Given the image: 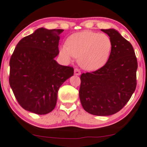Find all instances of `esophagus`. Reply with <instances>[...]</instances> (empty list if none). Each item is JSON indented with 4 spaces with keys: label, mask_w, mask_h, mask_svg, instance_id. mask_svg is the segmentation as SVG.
<instances>
[{
    "label": "esophagus",
    "mask_w": 147,
    "mask_h": 147,
    "mask_svg": "<svg viewBox=\"0 0 147 147\" xmlns=\"http://www.w3.org/2000/svg\"><path fill=\"white\" fill-rule=\"evenodd\" d=\"M74 72H75V75L79 76V75H81V71H80V70L78 69V68H75V70H74Z\"/></svg>",
    "instance_id": "esophagus-1"
}]
</instances>
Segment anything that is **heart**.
I'll return each instance as SVG.
<instances>
[{"label": "heart", "mask_w": 147, "mask_h": 147, "mask_svg": "<svg viewBox=\"0 0 147 147\" xmlns=\"http://www.w3.org/2000/svg\"><path fill=\"white\" fill-rule=\"evenodd\" d=\"M113 42L105 34L85 30L70 35L66 45L60 48V55L69 62L73 57L83 69L94 71L102 68L109 60Z\"/></svg>", "instance_id": "heart-1"}]
</instances>
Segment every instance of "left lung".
<instances>
[{
    "mask_svg": "<svg viewBox=\"0 0 147 147\" xmlns=\"http://www.w3.org/2000/svg\"><path fill=\"white\" fill-rule=\"evenodd\" d=\"M113 42L105 66L81 75L79 98L85 111L109 116L123 109L136 87L138 63L130 42L115 29H102Z\"/></svg>",
    "mask_w": 147,
    "mask_h": 147,
    "instance_id": "obj_1",
    "label": "left lung"
}]
</instances>
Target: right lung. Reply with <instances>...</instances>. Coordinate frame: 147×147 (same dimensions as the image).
<instances>
[{"instance_id": "obj_1", "label": "right lung", "mask_w": 147, "mask_h": 147, "mask_svg": "<svg viewBox=\"0 0 147 147\" xmlns=\"http://www.w3.org/2000/svg\"><path fill=\"white\" fill-rule=\"evenodd\" d=\"M63 31L40 28L15 48L9 62V84L25 110L38 115L53 111L59 88L73 75V68L59 64L54 59Z\"/></svg>"}]
</instances>
